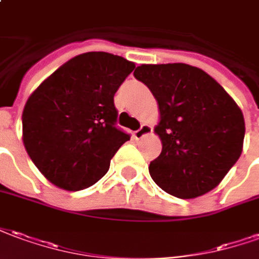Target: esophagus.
<instances>
[{
  "label": "esophagus",
  "instance_id": "esophagus-1",
  "mask_svg": "<svg viewBox=\"0 0 259 259\" xmlns=\"http://www.w3.org/2000/svg\"><path fill=\"white\" fill-rule=\"evenodd\" d=\"M152 132H153V128L150 127L149 124H143L142 127L139 128L138 131L134 132V137H135V139H142V138L150 135Z\"/></svg>",
  "mask_w": 259,
  "mask_h": 259
}]
</instances>
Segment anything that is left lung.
I'll list each match as a JSON object with an SVG mask.
<instances>
[{
    "label": "left lung",
    "instance_id": "8db88e82",
    "mask_svg": "<svg viewBox=\"0 0 259 259\" xmlns=\"http://www.w3.org/2000/svg\"><path fill=\"white\" fill-rule=\"evenodd\" d=\"M134 75L148 85L160 110L154 132L163 149L149 167L153 181L179 199L208 193L240 157L246 132L240 107L194 66L141 65Z\"/></svg>",
    "mask_w": 259,
    "mask_h": 259
}]
</instances>
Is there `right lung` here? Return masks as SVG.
Wrapping results in <instances>:
<instances>
[{"mask_svg": "<svg viewBox=\"0 0 259 259\" xmlns=\"http://www.w3.org/2000/svg\"><path fill=\"white\" fill-rule=\"evenodd\" d=\"M135 63L107 52L74 56L29 96L23 145L39 172L65 190H82L109 171L130 135L116 128L114 94Z\"/></svg>", "mask_w": 259, "mask_h": 259, "instance_id": "obj_1", "label": "right lung"}]
</instances>
